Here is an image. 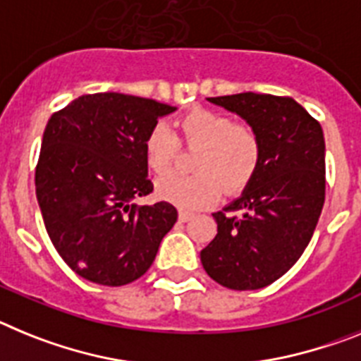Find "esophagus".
Masks as SVG:
<instances>
[{
	"label": "esophagus",
	"instance_id": "1",
	"mask_svg": "<svg viewBox=\"0 0 361 361\" xmlns=\"http://www.w3.org/2000/svg\"><path fill=\"white\" fill-rule=\"evenodd\" d=\"M192 212H187V211H180V221H189L192 218Z\"/></svg>",
	"mask_w": 361,
	"mask_h": 361
}]
</instances>
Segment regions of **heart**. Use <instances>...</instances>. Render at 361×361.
<instances>
[{
    "mask_svg": "<svg viewBox=\"0 0 361 361\" xmlns=\"http://www.w3.org/2000/svg\"><path fill=\"white\" fill-rule=\"evenodd\" d=\"M181 142L198 149L192 169L196 174H169L156 181V192L172 205L194 211L218 202L224 189H243L258 169L262 140L252 125L233 121L228 116L212 111H194L181 118ZM145 163L150 171L167 174L178 158L176 136L167 125L158 123L145 140Z\"/></svg>",
    "mask_w": 361,
    "mask_h": 361,
    "instance_id": "obj_1",
    "label": "heart"
}]
</instances>
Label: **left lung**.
<instances>
[{"mask_svg": "<svg viewBox=\"0 0 361 361\" xmlns=\"http://www.w3.org/2000/svg\"><path fill=\"white\" fill-rule=\"evenodd\" d=\"M258 130L259 163L240 198L214 212L218 234L200 252L212 280L256 290L285 274L311 241L325 202L322 125L293 98L241 92L207 98Z\"/></svg>", "mask_w": 361, "mask_h": 361, "instance_id": "left-lung-1", "label": "left lung"}]
</instances>
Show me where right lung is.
Here are the masks:
<instances>
[{
    "mask_svg": "<svg viewBox=\"0 0 361 361\" xmlns=\"http://www.w3.org/2000/svg\"><path fill=\"white\" fill-rule=\"evenodd\" d=\"M174 111L154 99L98 92L50 116L36 196L52 245L81 278L109 287L137 280L176 224L171 203H136L152 192L147 136Z\"/></svg>",
    "mask_w": 361,
    "mask_h": 361,
    "instance_id": "obj_1",
    "label": "right lung"
}]
</instances>
